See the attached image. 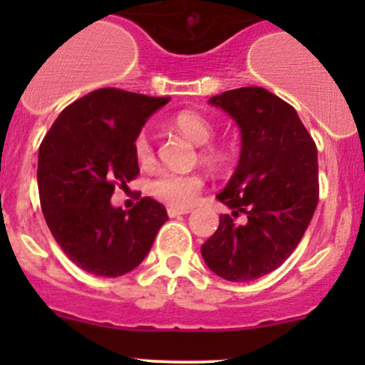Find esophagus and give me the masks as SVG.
<instances>
[{
  "label": "esophagus",
  "instance_id": "esophagus-1",
  "mask_svg": "<svg viewBox=\"0 0 365 365\" xmlns=\"http://www.w3.org/2000/svg\"><path fill=\"white\" fill-rule=\"evenodd\" d=\"M189 212H190L189 208H175V206H169V208H168V215L169 217L185 215V213H189Z\"/></svg>",
  "mask_w": 365,
  "mask_h": 365
}]
</instances>
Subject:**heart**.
<instances>
[{
    "label": "heart",
    "instance_id": "b5f03b06",
    "mask_svg": "<svg viewBox=\"0 0 365 365\" xmlns=\"http://www.w3.org/2000/svg\"><path fill=\"white\" fill-rule=\"evenodd\" d=\"M171 125L196 145H206L213 138V125L197 113H178L171 120ZM134 153L143 164L152 160V139H150V134L146 130H141L135 135ZM224 157H226V153L220 148H215V146H208V148L203 150V159L212 165L222 164ZM148 189L150 194L162 201V203L175 206V208H187V206L196 203V200L200 197L201 189H203V178L197 173L160 171L150 182Z\"/></svg>",
    "mask_w": 365,
    "mask_h": 365
}]
</instances>
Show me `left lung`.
I'll return each instance as SVG.
<instances>
[{
  "mask_svg": "<svg viewBox=\"0 0 365 365\" xmlns=\"http://www.w3.org/2000/svg\"><path fill=\"white\" fill-rule=\"evenodd\" d=\"M242 134L240 160L222 192L215 233L201 245L205 263L231 282L259 279L300 244L318 205V150L295 109L264 88L210 97ZM244 212L246 220H234Z\"/></svg>",
  "mask_w": 365,
  "mask_h": 365,
  "instance_id": "8db88e82",
  "label": "left lung"
}]
</instances>
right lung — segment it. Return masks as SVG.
<instances>
[{
	"mask_svg": "<svg viewBox=\"0 0 365 365\" xmlns=\"http://www.w3.org/2000/svg\"><path fill=\"white\" fill-rule=\"evenodd\" d=\"M169 97L101 88L61 111L38 150L40 205L63 252L98 277L139 267L168 212L152 197L114 208V185L139 175L134 139Z\"/></svg>",
	"mask_w": 365,
	"mask_h": 365,
	"instance_id": "right-lung-1",
	"label": "right lung"
}]
</instances>
